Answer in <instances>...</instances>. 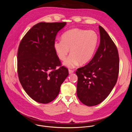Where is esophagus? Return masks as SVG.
<instances>
[{"label":"esophagus","instance_id":"34e87169","mask_svg":"<svg viewBox=\"0 0 132 132\" xmlns=\"http://www.w3.org/2000/svg\"><path fill=\"white\" fill-rule=\"evenodd\" d=\"M68 71H69V74H71V73H72L74 72V71L73 70H71V69H69Z\"/></svg>","mask_w":132,"mask_h":132}]
</instances>
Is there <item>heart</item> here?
Returning a JSON list of instances; mask_svg holds the SVG:
<instances>
[{
    "label": "heart",
    "mask_w": 132,
    "mask_h": 132,
    "mask_svg": "<svg viewBox=\"0 0 132 132\" xmlns=\"http://www.w3.org/2000/svg\"><path fill=\"white\" fill-rule=\"evenodd\" d=\"M99 37L93 30L73 29L64 32L62 40H56L54 48L61 61L66 59L70 49V54L64 62V66L74 68L88 63L93 57L98 46Z\"/></svg>",
    "instance_id": "1"
}]
</instances>
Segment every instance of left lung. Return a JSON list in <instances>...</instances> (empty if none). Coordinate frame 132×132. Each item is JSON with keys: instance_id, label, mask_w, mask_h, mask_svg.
<instances>
[{"instance_id": "left-lung-1", "label": "left lung", "mask_w": 132, "mask_h": 132, "mask_svg": "<svg viewBox=\"0 0 132 132\" xmlns=\"http://www.w3.org/2000/svg\"><path fill=\"white\" fill-rule=\"evenodd\" d=\"M100 42L90 62L77 69V95L84 104H100L109 95L116 85L119 72L117 47L108 33L99 26Z\"/></svg>"}]
</instances>
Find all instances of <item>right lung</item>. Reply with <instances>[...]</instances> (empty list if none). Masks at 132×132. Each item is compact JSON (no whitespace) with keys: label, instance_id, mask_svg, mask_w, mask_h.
<instances>
[{"label":"right lung","instance_id":"right-lung-1","mask_svg":"<svg viewBox=\"0 0 132 132\" xmlns=\"http://www.w3.org/2000/svg\"><path fill=\"white\" fill-rule=\"evenodd\" d=\"M66 22H40L24 36L19 46L17 69L19 81L33 100L46 104L59 95L68 75L61 65L54 43L58 32Z\"/></svg>","mask_w":132,"mask_h":132}]
</instances>
